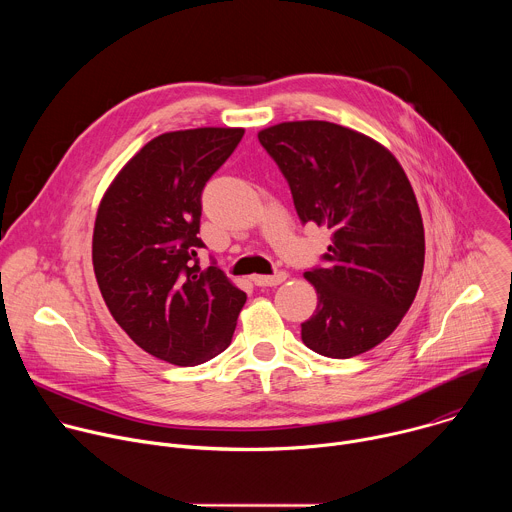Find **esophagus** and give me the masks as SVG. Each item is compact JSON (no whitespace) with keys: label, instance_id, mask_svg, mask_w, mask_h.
<instances>
[{"label":"esophagus","instance_id":"34e87169","mask_svg":"<svg viewBox=\"0 0 512 512\" xmlns=\"http://www.w3.org/2000/svg\"><path fill=\"white\" fill-rule=\"evenodd\" d=\"M287 279V273L285 271H277L273 275H255L253 277V283L259 285V287H273V285H279Z\"/></svg>","mask_w":512,"mask_h":512}]
</instances>
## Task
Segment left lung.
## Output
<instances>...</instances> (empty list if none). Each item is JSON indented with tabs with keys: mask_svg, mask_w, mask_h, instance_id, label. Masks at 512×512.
Returning a JSON list of instances; mask_svg holds the SVG:
<instances>
[{
	"mask_svg": "<svg viewBox=\"0 0 512 512\" xmlns=\"http://www.w3.org/2000/svg\"><path fill=\"white\" fill-rule=\"evenodd\" d=\"M259 143L289 184L302 225L332 231V245L304 275L318 291L304 344L350 358L381 344L415 300L425 237L413 188L375 139L328 121H287Z\"/></svg>",
	"mask_w": 512,
	"mask_h": 512,
	"instance_id": "left-lung-1",
	"label": "left lung"
}]
</instances>
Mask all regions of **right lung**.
Here are the masks:
<instances>
[{
    "mask_svg": "<svg viewBox=\"0 0 512 512\" xmlns=\"http://www.w3.org/2000/svg\"><path fill=\"white\" fill-rule=\"evenodd\" d=\"M243 133L158 135L117 174L97 212L93 267L111 316L139 348L178 367L221 354L247 300L214 261L202 271L196 257L202 190Z\"/></svg>",
    "mask_w": 512,
    "mask_h": 512,
    "instance_id": "obj_1",
    "label": "right lung"
}]
</instances>
